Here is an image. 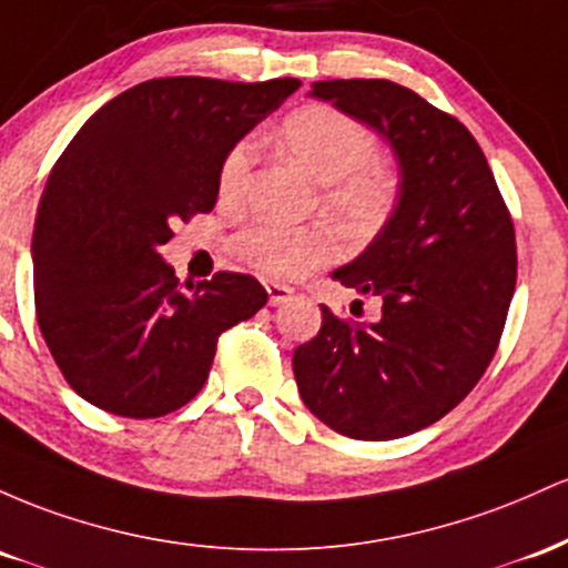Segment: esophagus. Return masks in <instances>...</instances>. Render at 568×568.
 <instances>
[{"label": "esophagus", "instance_id": "esophagus-1", "mask_svg": "<svg viewBox=\"0 0 568 568\" xmlns=\"http://www.w3.org/2000/svg\"><path fill=\"white\" fill-rule=\"evenodd\" d=\"M265 290H267V303L271 305H282L290 301L292 295H295V290H292V286L278 284V282H267Z\"/></svg>", "mask_w": 568, "mask_h": 568}]
</instances>
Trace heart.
<instances>
[{"mask_svg": "<svg viewBox=\"0 0 568 568\" xmlns=\"http://www.w3.org/2000/svg\"><path fill=\"white\" fill-rule=\"evenodd\" d=\"M290 155L322 182V209L354 235H373L392 220L399 203V176L381 161V142L362 120L335 106H303L282 125ZM257 142L241 139L220 163V195L239 201L250 184ZM244 263L273 276H301L337 254L327 227H284L252 222L233 241Z\"/></svg>", "mask_w": 568, "mask_h": 568, "instance_id": "1", "label": "heart"}]
</instances>
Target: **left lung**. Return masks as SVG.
Returning a JSON list of instances; mask_svg holds the SVG:
<instances>
[{
  "label": "left lung",
  "mask_w": 568,
  "mask_h": 568,
  "mask_svg": "<svg viewBox=\"0 0 568 568\" xmlns=\"http://www.w3.org/2000/svg\"><path fill=\"white\" fill-rule=\"evenodd\" d=\"M311 93L384 133L403 182L384 231L333 273L381 297V318L322 305V329L292 359L297 388L341 435H413L454 410L494 359L518 276L513 216L467 125L410 88L356 78L318 80Z\"/></svg>",
  "instance_id": "8db88e82"
}]
</instances>
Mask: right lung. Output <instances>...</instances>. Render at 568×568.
Segmentation results:
<instances>
[{
    "mask_svg": "<svg viewBox=\"0 0 568 568\" xmlns=\"http://www.w3.org/2000/svg\"><path fill=\"white\" fill-rule=\"evenodd\" d=\"M301 80H146L85 120L50 171L31 257L42 337L82 399L125 418L180 410L216 341L267 303L254 276L214 273L187 292L158 246L209 214L225 152Z\"/></svg>",
    "mask_w": 568,
    "mask_h": 568,
    "instance_id": "right-lung-1",
    "label": "right lung"
}]
</instances>
